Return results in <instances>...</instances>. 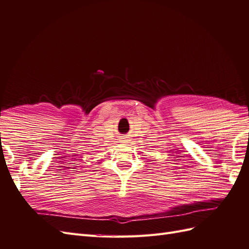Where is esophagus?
<instances>
[{"mask_svg": "<svg viewBox=\"0 0 249 249\" xmlns=\"http://www.w3.org/2000/svg\"><path fill=\"white\" fill-rule=\"evenodd\" d=\"M125 141H127L126 137H122V138H121V142H122V143H125Z\"/></svg>", "mask_w": 249, "mask_h": 249, "instance_id": "1", "label": "esophagus"}]
</instances>
